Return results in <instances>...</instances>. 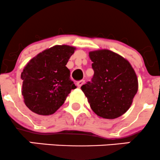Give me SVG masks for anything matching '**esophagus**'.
<instances>
[{"label":"esophagus","mask_w":160,"mask_h":160,"mask_svg":"<svg viewBox=\"0 0 160 160\" xmlns=\"http://www.w3.org/2000/svg\"><path fill=\"white\" fill-rule=\"evenodd\" d=\"M83 84H84V80H80V81H78L77 83V85L78 87H81Z\"/></svg>","instance_id":"esophagus-1"}]
</instances>
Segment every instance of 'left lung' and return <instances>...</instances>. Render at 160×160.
Listing matches in <instances>:
<instances>
[{
  "mask_svg": "<svg viewBox=\"0 0 160 160\" xmlns=\"http://www.w3.org/2000/svg\"><path fill=\"white\" fill-rule=\"evenodd\" d=\"M94 74L81 87L92 110L104 119H116L130 107L138 90L137 74L129 62L109 50L89 53Z\"/></svg>",
  "mask_w": 160,
  "mask_h": 160,
  "instance_id": "obj_1",
  "label": "left lung"
}]
</instances>
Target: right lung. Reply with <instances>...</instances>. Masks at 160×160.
I'll use <instances>...</instances> for the list:
<instances>
[{"mask_svg":"<svg viewBox=\"0 0 160 160\" xmlns=\"http://www.w3.org/2000/svg\"><path fill=\"white\" fill-rule=\"evenodd\" d=\"M74 47L56 45L32 58L21 73L23 101L32 112L54 113L76 86L66 67Z\"/></svg>","mask_w":160,"mask_h":160,"instance_id":"1","label":"right lung"}]
</instances>
